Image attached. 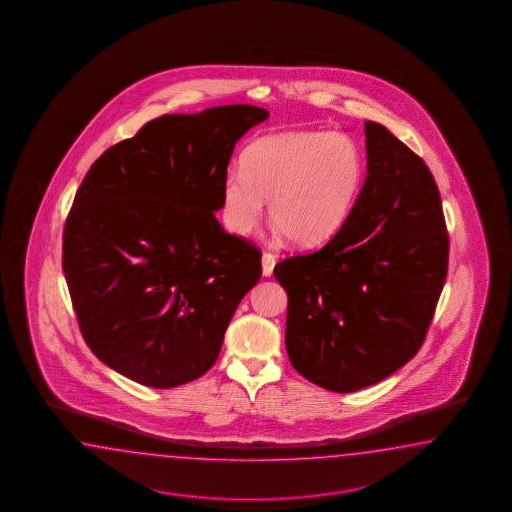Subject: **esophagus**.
<instances>
[{"label":"esophagus","instance_id":"34e87169","mask_svg":"<svg viewBox=\"0 0 512 512\" xmlns=\"http://www.w3.org/2000/svg\"><path fill=\"white\" fill-rule=\"evenodd\" d=\"M273 266H275V255L270 253V251H264L262 253V273L266 277H270L273 273Z\"/></svg>","mask_w":512,"mask_h":512}]
</instances>
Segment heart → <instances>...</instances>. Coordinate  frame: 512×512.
I'll return each mask as SVG.
<instances>
[{"label":"heart","instance_id":"obj_1","mask_svg":"<svg viewBox=\"0 0 512 512\" xmlns=\"http://www.w3.org/2000/svg\"><path fill=\"white\" fill-rule=\"evenodd\" d=\"M364 154L340 132H286L262 137L242 154V171H229L222 200L237 235L259 226L262 200L277 229L312 246L340 231L364 185Z\"/></svg>","mask_w":512,"mask_h":512}]
</instances>
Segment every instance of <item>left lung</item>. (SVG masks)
I'll return each mask as SVG.
<instances>
[{
	"label": "left lung",
	"instance_id": "1",
	"mask_svg": "<svg viewBox=\"0 0 512 512\" xmlns=\"http://www.w3.org/2000/svg\"><path fill=\"white\" fill-rule=\"evenodd\" d=\"M367 178L319 250L277 262L288 294L286 351L299 375L353 393L419 353L448 272L443 202L428 165L365 121Z\"/></svg>",
	"mask_w": 512,
	"mask_h": 512
}]
</instances>
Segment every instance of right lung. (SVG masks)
<instances>
[{
    "label": "right lung",
    "mask_w": 512,
    "mask_h": 512,
    "mask_svg": "<svg viewBox=\"0 0 512 512\" xmlns=\"http://www.w3.org/2000/svg\"><path fill=\"white\" fill-rule=\"evenodd\" d=\"M250 104L161 115L108 148L69 209L62 268L91 353L148 387L218 358L261 250L216 220L235 143L268 119Z\"/></svg>",
    "instance_id": "obj_1"
}]
</instances>
